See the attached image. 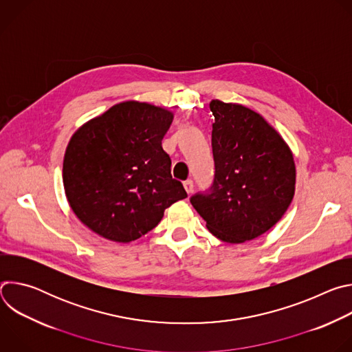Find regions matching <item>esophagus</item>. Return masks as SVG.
<instances>
[{
    "label": "esophagus",
    "mask_w": 352,
    "mask_h": 352,
    "mask_svg": "<svg viewBox=\"0 0 352 352\" xmlns=\"http://www.w3.org/2000/svg\"><path fill=\"white\" fill-rule=\"evenodd\" d=\"M184 188L188 193H192L193 192V181L192 179H186L184 181Z\"/></svg>",
    "instance_id": "34e87169"
}]
</instances>
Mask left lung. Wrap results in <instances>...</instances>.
<instances>
[{"mask_svg":"<svg viewBox=\"0 0 352 352\" xmlns=\"http://www.w3.org/2000/svg\"><path fill=\"white\" fill-rule=\"evenodd\" d=\"M214 181L190 197L219 239L241 243L269 231L295 193V163L281 135L254 110L212 100Z\"/></svg>","mask_w":352,"mask_h":352,"instance_id":"left-lung-1","label":"left lung"}]
</instances>
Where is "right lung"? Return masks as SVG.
I'll use <instances>...</instances> for the list:
<instances>
[{"mask_svg":"<svg viewBox=\"0 0 352 352\" xmlns=\"http://www.w3.org/2000/svg\"><path fill=\"white\" fill-rule=\"evenodd\" d=\"M173 118L163 107L131 100L72 135L64 189L76 217L93 232L116 242L135 241L188 196L171 177V159L162 146Z\"/></svg>","mask_w":352,"mask_h":352,"instance_id":"obj_1","label":"right lung"}]
</instances>
